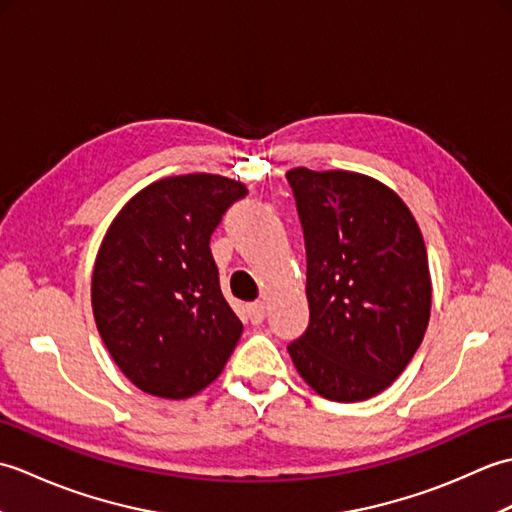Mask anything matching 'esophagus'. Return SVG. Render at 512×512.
<instances>
[{
	"mask_svg": "<svg viewBox=\"0 0 512 512\" xmlns=\"http://www.w3.org/2000/svg\"><path fill=\"white\" fill-rule=\"evenodd\" d=\"M264 317H266V306L262 301H255V303H250L248 306V319H250V323L253 325H259L264 321Z\"/></svg>",
	"mask_w": 512,
	"mask_h": 512,
	"instance_id": "34e87169",
	"label": "esophagus"
}]
</instances>
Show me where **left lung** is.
<instances>
[{
  "mask_svg": "<svg viewBox=\"0 0 512 512\" xmlns=\"http://www.w3.org/2000/svg\"><path fill=\"white\" fill-rule=\"evenodd\" d=\"M306 239L310 323L288 345L319 396L367 400L402 374L427 332V248L407 204L354 171L290 169Z\"/></svg>",
  "mask_w": 512,
  "mask_h": 512,
  "instance_id": "8db88e82",
  "label": "left lung"
}]
</instances>
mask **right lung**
I'll return each mask as SVG.
<instances>
[{
  "label": "right lung",
  "instance_id": "obj_1",
  "mask_svg": "<svg viewBox=\"0 0 512 512\" xmlns=\"http://www.w3.org/2000/svg\"><path fill=\"white\" fill-rule=\"evenodd\" d=\"M246 193L213 173L165 178L136 193L107 228L92 273L94 321L114 363L151 396L198 394L242 336L209 244Z\"/></svg>",
  "mask_w": 512,
  "mask_h": 512
}]
</instances>
